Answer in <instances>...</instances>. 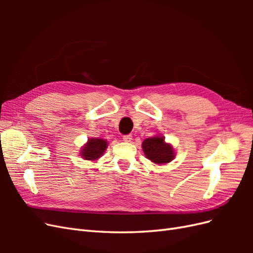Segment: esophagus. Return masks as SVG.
Wrapping results in <instances>:
<instances>
[{
    "mask_svg": "<svg viewBox=\"0 0 253 253\" xmlns=\"http://www.w3.org/2000/svg\"><path fill=\"white\" fill-rule=\"evenodd\" d=\"M122 139H124L126 142H129V141L132 140V135L131 134L124 135V137H122Z\"/></svg>",
    "mask_w": 253,
    "mask_h": 253,
    "instance_id": "1",
    "label": "esophagus"
}]
</instances>
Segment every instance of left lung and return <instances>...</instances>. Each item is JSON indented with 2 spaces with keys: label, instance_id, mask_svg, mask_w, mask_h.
Here are the masks:
<instances>
[{
  "label": "left lung",
  "instance_id": "8db88e82",
  "mask_svg": "<svg viewBox=\"0 0 253 253\" xmlns=\"http://www.w3.org/2000/svg\"><path fill=\"white\" fill-rule=\"evenodd\" d=\"M145 156L155 164L170 163L174 158V153L169 144L165 143L162 137H152L142 142Z\"/></svg>",
  "mask_w": 253,
  "mask_h": 253
}]
</instances>
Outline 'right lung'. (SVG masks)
<instances>
[{
	"instance_id": "1",
	"label": "right lung",
	"mask_w": 253,
	"mask_h": 253,
	"mask_svg": "<svg viewBox=\"0 0 253 253\" xmlns=\"http://www.w3.org/2000/svg\"><path fill=\"white\" fill-rule=\"evenodd\" d=\"M106 145H108V143L103 139H89L82 151V156L84 159L95 160L103 154Z\"/></svg>"
}]
</instances>
